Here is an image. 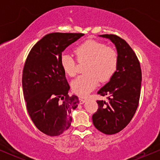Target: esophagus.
I'll list each match as a JSON object with an SVG mask.
<instances>
[{"mask_svg":"<svg viewBox=\"0 0 160 160\" xmlns=\"http://www.w3.org/2000/svg\"><path fill=\"white\" fill-rule=\"evenodd\" d=\"M86 102V100L85 98H80V104H83V103H85V102Z\"/></svg>","mask_w":160,"mask_h":160,"instance_id":"obj_1","label":"esophagus"}]
</instances>
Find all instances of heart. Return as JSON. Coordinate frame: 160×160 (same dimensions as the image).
Segmentation results:
<instances>
[{
  "label": "heart",
  "mask_w": 160,
  "mask_h": 160,
  "mask_svg": "<svg viewBox=\"0 0 160 160\" xmlns=\"http://www.w3.org/2000/svg\"><path fill=\"white\" fill-rule=\"evenodd\" d=\"M80 62H86L84 73L71 82L72 90L80 96H86L96 87L99 80L106 82L111 79L118 67V53L114 48L106 47L102 42L87 40L75 49ZM60 64L64 72L68 76L76 74V62L71 54L62 53Z\"/></svg>",
  "instance_id": "b5f03b06"
}]
</instances>
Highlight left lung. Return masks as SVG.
I'll list each match as a JSON object with an SVG mask.
<instances>
[{
  "instance_id": "left-lung-1",
  "label": "left lung",
  "mask_w": 160,
  "mask_h": 160,
  "mask_svg": "<svg viewBox=\"0 0 160 160\" xmlns=\"http://www.w3.org/2000/svg\"><path fill=\"white\" fill-rule=\"evenodd\" d=\"M115 45L119 62L117 71L98 94L107 101H97L98 109L92 115L95 127L106 135L122 130L135 115L141 94V69L136 55L126 40L114 34H102Z\"/></svg>"
}]
</instances>
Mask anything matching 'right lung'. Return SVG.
I'll list each match as a JSON object with an SVG mask.
<instances>
[{"label":"right lung","mask_w":160,"mask_h":160,"mask_svg":"<svg viewBox=\"0 0 160 160\" xmlns=\"http://www.w3.org/2000/svg\"><path fill=\"white\" fill-rule=\"evenodd\" d=\"M81 33H51L31 49L22 74L24 98L36 127L49 136H58L70 127L71 110L79 104L68 95L70 86L60 64L65 49L80 39Z\"/></svg>","instance_id":"obj_1"}]
</instances>
